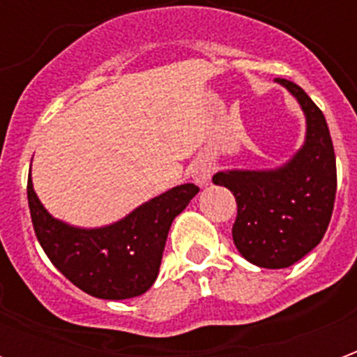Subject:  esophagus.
<instances>
[{"mask_svg":"<svg viewBox=\"0 0 357 357\" xmlns=\"http://www.w3.org/2000/svg\"><path fill=\"white\" fill-rule=\"evenodd\" d=\"M210 176H212V164L206 162V160H201V162L195 164L193 168V179L201 187L208 185Z\"/></svg>","mask_w":357,"mask_h":357,"instance_id":"obj_1","label":"esophagus"}]
</instances>
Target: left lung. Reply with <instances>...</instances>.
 Wrapping results in <instances>:
<instances>
[{
	"label": "left lung",
	"instance_id": "left-lung-1",
	"mask_svg": "<svg viewBox=\"0 0 357 357\" xmlns=\"http://www.w3.org/2000/svg\"><path fill=\"white\" fill-rule=\"evenodd\" d=\"M275 82L306 116L304 145L277 168L224 170L212 178L235 195L231 233L237 250L268 269L289 268L321 243L337 195V160L323 112L300 86L283 78Z\"/></svg>",
	"mask_w": 357,
	"mask_h": 357
}]
</instances>
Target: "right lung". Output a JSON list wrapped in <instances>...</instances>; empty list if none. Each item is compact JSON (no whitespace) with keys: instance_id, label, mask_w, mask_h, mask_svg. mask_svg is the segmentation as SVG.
<instances>
[{"instance_id":"1","label":"right lung","mask_w":357,"mask_h":357,"mask_svg":"<svg viewBox=\"0 0 357 357\" xmlns=\"http://www.w3.org/2000/svg\"><path fill=\"white\" fill-rule=\"evenodd\" d=\"M197 193L195 183L172 187L114 224L88 229L51 216L28 176V206L43 252L70 283L102 300L133 298L153 287L172 222Z\"/></svg>"}]
</instances>
